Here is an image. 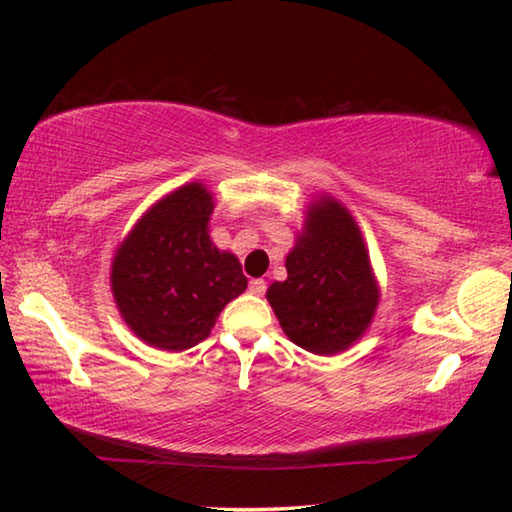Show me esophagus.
Instances as JSON below:
<instances>
[{"label": "esophagus", "mask_w": 512, "mask_h": 512, "mask_svg": "<svg viewBox=\"0 0 512 512\" xmlns=\"http://www.w3.org/2000/svg\"><path fill=\"white\" fill-rule=\"evenodd\" d=\"M250 293H255V296H264V291H266V282L264 280H250Z\"/></svg>", "instance_id": "34e87169"}]
</instances>
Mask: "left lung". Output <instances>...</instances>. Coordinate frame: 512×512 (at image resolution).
<instances>
[{"label":"left lung","instance_id":"1","mask_svg":"<svg viewBox=\"0 0 512 512\" xmlns=\"http://www.w3.org/2000/svg\"><path fill=\"white\" fill-rule=\"evenodd\" d=\"M284 266L287 280L273 282L266 300L298 348L332 357L361 341L377 314L381 291L348 207L318 194L307 205Z\"/></svg>","mask_w":512,"mask_h":512}]
</instances>
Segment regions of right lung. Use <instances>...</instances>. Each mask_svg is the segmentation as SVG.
Instances as JSON below:
<instances>
[{
  "instance_id": "right-lung-1",
  "label": "right lung",
  "mask_w": 512,
  "mask_h": 512,
  "mask_svg": "<svg viewBox=\"0 0 512 512\" xmlns=\"http://www.w3.org/2000/svg\"><path fill=\"white\" fill-rule=\"evenodd\" d=\"M212 212L207 185L187 183L155 201L115 250L112 298L128 329L151 348H194L248 287L237 255L210 237Z\"/></svg>"
}]
</instances>
